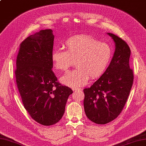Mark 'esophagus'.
I'll list each match as a JSON object with an SVG mask.
<instances>
[{"label":"esophagus","mask_w":146,"mask_h":146,"mask_svg":"<svg viewBox=\"0 0 146 146\" xmlns=\"http://www.w3.org/2000/svg\"><path fill=\"white\" fill-rule=\"evenodd\" d=\"M82 90L81 88H79V87H75L73 88V91H76V90Z\"/></svg>","instance_id":"esophagus-1"}]
</instances>
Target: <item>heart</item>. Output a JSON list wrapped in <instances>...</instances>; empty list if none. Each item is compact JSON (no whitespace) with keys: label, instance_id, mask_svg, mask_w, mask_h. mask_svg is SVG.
Wrapping results in <instances>:
<instances>
[{"label":"heart","instance_id":"1","mask_svg":"<svg viewBox=\"0 0 146 146\" xmlns=\"http://www.w3.org/2000/svg\"><path fill=\"white\" fill-rule=\"evenodd\" d=\"M64 47L65 50H53L51 60L54 68L62 71H66L75 61L76 69L61 78L62 84L68 87L84 85L89 77L92 80L99 78L106 71L113 56L109 45L87 35L70 37Z\"/></svg>","mask_w":146,"mask_h":146}]
</instances>
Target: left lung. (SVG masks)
<instances>
[{
  "label": "left lung",
  "mask_w": 146,
  "mask_h": 146,
  "mask_svg": "<svg viewBox=\"0 0 146 146\" xmlns=\"http://www.w3.org/2000/svg\"><path fill=\"white\" fill-rule=\"evenodd\" d=\"M115 43V50L106 71L90 87L84 90V110L87 118L104 125L118 116L129 96L133 82L130 68V49L126 42L108 33Z\"/></svg>",
  "instance_id": "8db88e82"
}]
</instances>
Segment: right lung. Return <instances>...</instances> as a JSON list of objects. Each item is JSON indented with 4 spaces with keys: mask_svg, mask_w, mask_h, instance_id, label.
<instances>
[{
    "mask_svg": "<svg viewBox=\"0 0 146 146\" xmlns=\"http://www.w3.org/2000/svg\"><path fill=\"white\" fill-rule=\"evenodd\" d=\"M54 35L50 29L27 37L20 44L15 70L17 87L25 110L44 126L61 119L73 90L61 85L52 70Z\"/></svg>",
    "mask_w": 146,
    "mask_h": 146,
    "instance_id": "right-lung-1",
    "label": "right lung"
}]
</instances>
